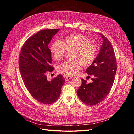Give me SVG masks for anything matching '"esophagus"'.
<instances>
[{"label": "esophagus", "instance_id": "34e87169", "mask_svg": "<svg viewBox=\"0 0 134 134\" xmlns=\"http://www.w3.org/2000/svg\"><path fill=\"white\" fill-rule=\"evenodd\" d=\"M71 78H72V76H65V79L66 81L70 80Z\"/></svg>", "mask_w": 134, "mask_h": 134}]
</instances>
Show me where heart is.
Listing matches in <instances>:
<instances>
[{"label":"heart","instance_id":"1","mask_svg":"<svg viewBox=\"0 0 134 134\" xmlns=\"http://www.w3.org/2000/svg\"><path fill=\"white\" fill-rule=\"evenodd\" d=\"M66 50H72L70 56L71 59L59 65L58 71L68 75H75L81 66L90 65L97 54L96 46L87 37L82 34L68 36L63 41L56 40L50 47L51 53L56 60L62 59Z\"/></svg>","mask_w":134,"mask_h":134}]
</instances>
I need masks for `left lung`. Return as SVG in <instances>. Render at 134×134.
I'll list each match as a JSON object with an SVG mask.
<instances>
[{
    "instance_id": "8db88e82",
    "label": "left lung",
    "mask_w": 134,
    "mask_h": 134,
    "mask_svg": "<svg viewBox=\"0 0 134 134\" xmlns=\"http://www.w3.org/2000/svg\"><path fill=\"white\" fill-rule=\"evenodd\" d=\"M99 35L103 40L100 52L86 71L92 76V82L87 83V80L82 79V84L76 92L80 99L90 106L100 103L109 94L117 70L116 58L112 44L105 36Z\"/></svg>"
}]
</instances>
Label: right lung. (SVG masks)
<instances>
[{
    "instance_id": "1",
    "label": "right lung",
    "mask_w": 134,
    "mask_h": 134,
    "mask_svg": "<svg viewBox=\"0 0 134 134\" xmlns=\"http://www.w3.org/2000/svg\"><path fill=\"white\" fill-rule=\"evenodd\" d=\"M59 29L42 30L27 40L19 56V68L23 82L31 95L38 102L50 104L58 100L65 83L59 74L51 80L46 74L52 72V59L48 44Z\"/></svg>"
}]
</instances>
